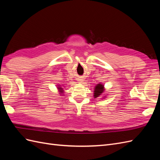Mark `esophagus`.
<instances>
[{"mask_svg": "<svg viewBox=\"0 0 160 160\" xmlns=\"http://www.w3.org/2000/svg\"><path fill=\"white\" fill-rule=\"evenodd\" d=\"M82 81H83V79H79V83H82Z\"/></svg>", "mask_w": 160, "mask_h": 160, "instance_id": "esophagus-1", "label": "esophagus"}]
</instances>
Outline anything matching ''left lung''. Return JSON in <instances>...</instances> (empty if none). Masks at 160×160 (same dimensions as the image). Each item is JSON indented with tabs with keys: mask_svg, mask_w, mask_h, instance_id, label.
Masks as SVG:
<instances>
[{
	"mask_svg": "<svg viewBox=\"0 0 160 160\" xmlns=\"http://www.w3.org/2000/svg\"><path fill=\"white\" fill-rule=\"evenodd\" d=\"M105 88H104V85L102 84L101 83H99L98 84H97L95 87L94 88V91H93V98H99L100 96L102 95L103 93V92L105 91ZM105 98V96H103V98Z\"/></svg>",
	"mask_w": 160,
	"mask_h": 160,
	"instance_id": "obj_1",
	"label": "left lung"
}]
</instances>
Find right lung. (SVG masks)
<instances>
[{
    "label": "right lung",
    "mask_w": 160,
    "mask_h": 160,
    "mask_svg": "<svg viewBox=\"0 0 160 160\" xmlns=\"http://www.w3.org/2000/svg\"><path fill=\"white\" fill-rule=\"evenodd\" d=\"M57 89H58V92H59V94L63 95L64 94V89L63 88H65L64 86L62 85H57Z\"/></svg>",
    "instance_id": "obj_1"
}]
</instances>
